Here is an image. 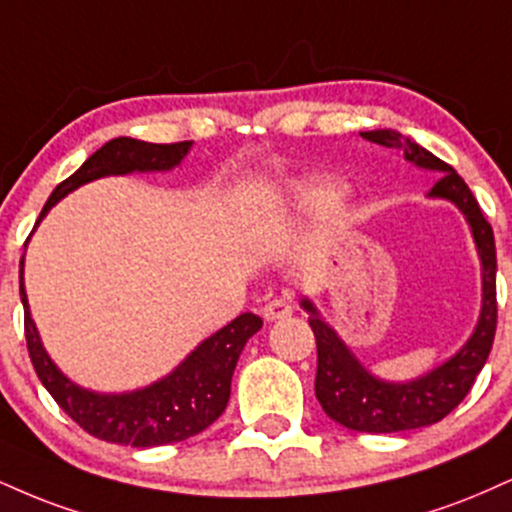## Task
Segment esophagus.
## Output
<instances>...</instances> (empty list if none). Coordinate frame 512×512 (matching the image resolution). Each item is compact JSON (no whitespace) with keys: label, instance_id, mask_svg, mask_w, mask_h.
<instances>
[{"label":"esophagus","instance_id":"esophagus-1","mask_svg":"<svg viewBox=\"0 0 512 512\" xmlns=\"http://www.w3.org/2000/svg\"><path fill=\"white\" fill-rule=\"evenodd\" d=\"M291 315H293V307L288 305L286 300H281V298L269 300V303L262 307V317L267 319V322H276V319H286V317H291Z\"/></svg>","mask_w":512,"mask_h":512}]
</instances>
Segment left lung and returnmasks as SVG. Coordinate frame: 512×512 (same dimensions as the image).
I'll list each match as a JSON object with an SVG mask.
<instances>
[{
	"instance_id": "obj_1",
	"label": "left lung",
	"mask_w": 512,
	"mask_h": 512,
	"mask_svg": "<svg viewBox=\"0 0 512 512\" xmlns=\"http://www.w3.org/2000/svg\"><path fill=\"white\" fill-rule=\"evenodd\" d=\"M360 135L369 143L403 152V157L420 169L441 174L434 188L429 190V197L451 200L465 214L479 260H482V312H479L472 336L451 360L412 381H384L374 377L369 369L360 365L353 350L338 338L336 331L319 317L312 300L303 298L300 303L310 312V326L317 338L315 393L326 415L355 432H408V429H420L439 422L448 412L458 408L491 353L498 315L496 243L494 231L484 219L479 202L474 200L472 190L467 188L463 178L455 174L453 166L441 162L432 152L391 128H379V131Z\"/></svg>"
}]
</instances>
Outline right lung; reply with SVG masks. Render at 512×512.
<instances>
[{
    "label": "right lung",
    "mask_w": 512,
    "mask_h": 512,
    "mask_svg": "<svg viewBox=\"0 0 512 512\" xmlns=\"http://www.w3.org/2000/svg\"><path fill=\"white\" fill-rule=\"evenodd\" d=\"M193 140L157 145L135 138H114L102 145L83 166L61 181L42 207L38 224L61 197L102 176H123L133 171H169L188 155ZM35 224V226H38ZM21 303L26 324L28 355L49 396L80 429L109 443L152 448L186 441L207 429L226 410L231 377L240 353L252 334L262 329V319L245 312L197 346L174 372L145 389L128 393H95L73 384L42 346L38 326L30 317L21 257Z\"/></svg>",
    "instance_id": "obj_1"
}]
</instances>
